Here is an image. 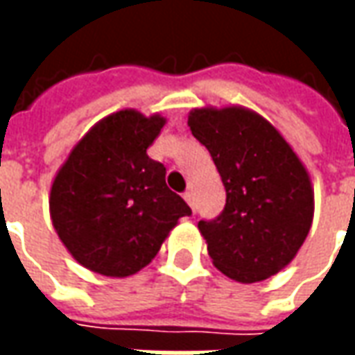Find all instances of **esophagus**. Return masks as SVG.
<instances>
[{"instance_id": "obj_1", "label": "esophagus", "mask_w": 355, "mask_h": 355, "mask_svg": "<svg viewBox=\"0 0 355 355\" xmlns=\"http://www.w3.org/2000/svg\"><path fill=\"white\" fill-rule=\"evenodd\" d=\"M184 200L188 201V205H190V207H192L193 213H196V205H193V193H192V192H186V193H184Z\"/></svg>"}]
</instances>
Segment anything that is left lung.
Listing matches in <instances>:
<instances>
[{"mask_svg": "<svg viewBox=\"0 0 355 355\" xmlns=\"http://www.w3.org/2000/svg\"><path fill=\"white\" fill-rule=\"evenodd\" d=\"M188 127L207 148L226 190L215 220H200L211 261L239 283L282 272L313 220V188L304 163L266 117L245 106H201Z\"/></svg>", "mask_w": 355, "mask_h": 355, "instance_id": "8db88e82", "label": "left lung"}]
</instances>
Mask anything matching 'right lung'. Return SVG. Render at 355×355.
<instances>
[{
    "label": "right lung",
    "mask_w": 355,
    "mask_h": 355,
    "mask_svg": "<svg viewBox=\"0 0 355 355\" xmlns=\"http://www.w3.org/2000/svg\"><path fill=\"white\" fill-rule=\"evenodd\" d=\"M167 119L117 110L89 129L51 182L49 213L62 245L83 268L129 277L154 261L169 232L192 215L146 150Z\"/></svg>",
    "instance_id": "add662e5"
}]
</instances>
